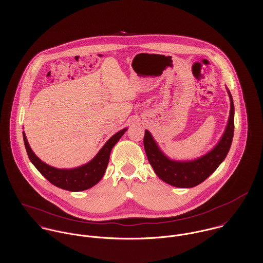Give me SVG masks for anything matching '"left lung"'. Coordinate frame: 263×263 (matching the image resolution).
<instances>
[{"label": "left lung", "mask_w": 263, "mask_h": 263, "mask_svg": "<svg viewBox=\"0 0 263 263\" xmlns=\"http://www.w3.org/2000/svg\"><path fill=\"white\" fill-rule=\"evenodd\" d=\"M228 94L231 101V109L225 133L213 150L198 159L182 162L169 159L159 149L150 132H145V151L151 166L159 178L175 187H194L213 174L225 160L234 136V103L229 90Z\"/></svg>", "instance_id": "1"}]
</instances>
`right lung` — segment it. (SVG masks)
<instances>
[{"mask_svg": "<svg viewBox=\"0 0 263 263\" xmlns=\"http://www.w3.org/2000/svg\"><path fill=\"white\" fill-rule=\"evenodd\" d=\"M126 129L123 128L112 136L89 163L74 169H58L45 164L31 150L24 132L23 140L31 163L51 184L69 191H82L94 186L101 180L107 168L111 150Z\"/></svg>", "mask_w": 263, "mask_h": 263, "instance_id": "add662e5", "label": "right lung"}]
</instances>
